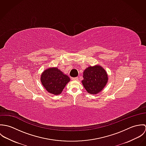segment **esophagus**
I'll return each mask as SVG.
<instances>
[{
	"label": "esophagus",
	"mask_w": 146,
	"mask_h": 146,
	"mask_svg": "<svg viewBox=\"0 0 146 146\" xmlns=\"http://www.w3.org/2000/svg\"><path fill=\"white\" fill-rule=\"evenodd\" d=\"M72 80H78V78L76 77V78H72Z\"/></svg>",
	"instance_id": "34e87169"
}]
</instances>
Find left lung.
<instances>
[{
    "mask_svg": "<svg viewBox=\"0 0 146 146\" xmlns=\"http://www.w3.org/2000/svg\"><path fill=\"white\" fill-rule=\"evenodd\" d=\"M108 74L100 64L89 66L83 72L82 83L87 92L90 94H97L101 92L108 82Z\"/></svg>",
    "mask_w": 146,
    "mask_h": 146,
    "instance_id": "1",
    "label": "left lung"
}]
</instances>
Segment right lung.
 <instances>
[{
	"label": "right lung",
	"instance_id": "right-lung-1",
	"mask_svg": "<svg viewBox=\"0 0 146 146\" xmlns=\"http://www.w3.org/2000/svg\"><path fill=\"white\" fill-rule=\"evenodd\" d=\"M40 81L47 92L54 95H60L70 81V78L57 67H53L42 72Z\"/></svg>",
	"mask_w": 146,
	"mask_h": 146
}]
</instances>
